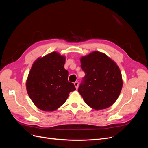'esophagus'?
Segmentation results:
<instances>
[{
	"label": "esophagus",
	"instance_id": "esophagus-1",
	"mask_svg": "<svg viewBox=\"0 0 148 148\" xmlns=\"http://www.w3.org/2000/svg\"><path fill=\"white\" fill-rule=\"evenodd\" d=\"M74 85L75 86V88H76V89H78V86H79V83H78V82H75V83H74Z\"/></svg>",
	"mask_w": 148,
	"mask_h": 148
}]
</instances>
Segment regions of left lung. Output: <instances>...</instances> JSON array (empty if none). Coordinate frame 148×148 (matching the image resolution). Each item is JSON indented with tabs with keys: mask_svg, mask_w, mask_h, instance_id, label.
<instances>
[{
	"mask_svg": "<svg viewBox=\"0 0 148 148\" xmlns=\"http://www.w3.org/2000/svg\"><path fill=\"white\" fill-rule=\"evenodd\" d=\"M85 76L78 92L89 107L104 109L117 99L122 88V74L118 66L106 54L93 52L81 59Z\"/></svg>",
	"mask_w": 148,
	"mask_h": 148,
	"instance_id": "1",
	"label": "left lung"
}]
</instances>
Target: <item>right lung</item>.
<instances>
[{"instance_id": "right-lung-1", "label": "right lung", "mask_w": 148, "mask_h": 148, "mask_svg": "<svg viewBox=\"0 0 148 148\" xmlns=\"http://www.w3.org/2000/svg\"><path fill=\"white\" fill-rule=\"evenodd\" d=\"M65 57L56 52L34 62L27 82V90L35 106L44 111H53L64 104L69 93L76 90L68 81L69 71L64 69Z\"/></svg>"}]
</instances>
